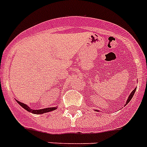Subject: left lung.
<instances>
[{
  "mask_svg": "<svg viewBox=\"0 0 147 147\" xmlns=\"http://www.w3.org/2000/svg\"><path fill=\"white\" fill-rule=\"evenodd\" d=\"M136 89H137V88H134V90H133V91H132L131 93V94H130L129 95V96H128V98H127V102H126V104L125 105H127V103H128V102H130V101H131V100L132 99V97H133V96H134V93H135V90H136ZM96 112H97V110H96Z\"/></svg>",
  "mask_w": 147,
  "mask_h": 147,
  "instance_id": "left-lung-1",
  "label": "left lung"
}]
</instances>
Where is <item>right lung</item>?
I'll return each mask as SVG.
<instances>
[{
  "instance_id": "1",
  "label": "right lung",
  "mask_w": 147,
  "mask_h": 147,
  "mask_svg": "<svg viewBox=\"0 0 147 147\" xmlns=\"http://www.w3.org/2000/svg\"><path fill=\"white\" fill-rule=\"evenodd\" d=\"M16 102H17L18 103H19V104L22 107V108L25 109L26 110H27L28 112H29V113H33V114H37V115L48 113V112H51V111L55 110V109H57V107H50V108H45V109H37V110L35 109V110H34V109H32L29 108L27 105L23 103V102H21L18 100H16Z\"/></svg>"
}]
</instances>
